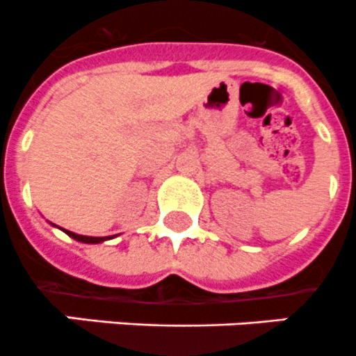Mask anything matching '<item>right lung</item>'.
I'll list each match as a JSON object with an SVG mask.
<instances>
[{"label":"right lung","instance_id":"right-lung-1","mask_svg":"<svg viewBox=\"0 0 356 356\" xmlns=\"http://www.w3.org/2000/svg\"><path fill=\"white\" fill-rule=\"evenodd\" d=\"M62 230H63V228H62ZM63 232H65L69 237H72L74 241L84 242V244H98V242H104V241H107V238H111V237H88V235L74 234V232H69V230H63Z\"/></svg>","mask_w":356,"mask_h":356}]
</instances>
